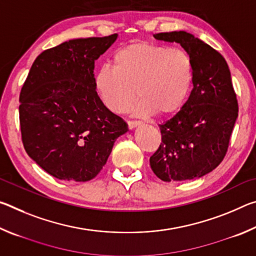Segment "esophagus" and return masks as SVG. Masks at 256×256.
<instances>
[{
  "label": "esophagus",
  "mask_w": 256,
  "mask_h": 256,
  "mask_svg": "<svg viewBox=\"0 0 256 256\" xmlns=\"http://www.w3.org/2000/svg\"><path fill=\"white\" fill-rule=\"evenodd\" d=\"M140 124H141L140 120H128V128L130 130L136 128L138 125H140Z\"/></svg>",
  "instance_id": "1"
}]
</instances>
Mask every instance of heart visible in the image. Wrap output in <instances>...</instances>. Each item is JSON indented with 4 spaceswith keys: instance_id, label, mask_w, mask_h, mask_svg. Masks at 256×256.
<instances>
[{
    "instance_id": "1",
    "label": "heart",
    "mask_w": 256,
    "mask_h": 256,
    "mask_svg": "<svg viewBox=\"0 0 256 256\" xmlns=\"http://www.w3.org/2000/svg\"><path fill=\"white\" fill-rule=\"evenodd\" d=\"M194 66L185 50L136 42L120 48L97 72L94 86L114 112H125L140 98L142 115H168L183 105L192 86Z\"/></svg>"
}]
</instances>
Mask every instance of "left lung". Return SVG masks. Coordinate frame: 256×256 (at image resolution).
<instances>
[{
  "label": "left lung",
  "instance_id": "obj_1",
  "mask_svg": "<svg viewBox=\"0 0 256 256\" xmlns=\"http://www.w3.org/2000/svg\"><path fill=\"white\" fill-rule=\"evenodd\" d=\"M156 40L178 42L192 58L193 89L180 110L160 124L162 144L150 157L151 170L164 182L198 178L227 154L238 102L222 55L186 32H160Z\"/></svg>",
  "mask_w": 256,
  "mask_h": 256
}]
</instances>
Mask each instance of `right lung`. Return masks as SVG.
<instances>
[{
  "mask_svg": "<svg viewBox=\"0 0 256 256\" xmlns=\"http://www.w3.org/2000/svg\"><path fill=\"white\" fill-rule=\"evenodd\" d=\"M118 34L72 40L37 56L21 88L19 120L26 152L63 180H92L128 124L94 86V60Z\"/></svg>",
  "mask_w": 256,
  "mask_h": 256,
  "instance_id": "1",
  "label": "right lung"
}]
</instances>
